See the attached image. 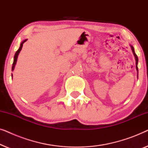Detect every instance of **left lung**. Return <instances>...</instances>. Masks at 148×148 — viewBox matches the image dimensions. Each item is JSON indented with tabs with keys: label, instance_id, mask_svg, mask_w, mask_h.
Listing matches in <instances>:
<instances>
[{
	"label": "left lung",
	"instance_id": "1",
	"mask_svg": "<svg viewBox=\"0 0 148 148\" xmlns=\"http://www.w3.org/2000/svg\"><path fill=\"white\" fill-rule=\"evenodd\" d=\"M131 49H132V51H133V54H134V56H135V60H136V69H137V71H138V67H137V64H138V58H137V54H135V50H134V48L133 47V46H131ZM137 77H138V73H137Z\"/></svg>",
	"mask_w": 148,
	"mask_h": 148
}]
</instances>
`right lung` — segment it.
Wrapping results in <instances>:
<instances>
[{
  "label": "right lung",
  "mask_w": 148,
  "mask_h": 148,
  "mask_svg": "<svg viewBox=\"0 0 148 148\" xmlns=\"http://www.w3.org/2000/svg\"><path fill=\"white\" fill-rule=\"evenodd\" d=\"M26 41H27V40H23V41L21 42V44H20V47H19V48L17 50V51L16 52L15 56H14V61H13V66H12V71L14 70V68H15V64H16V62H17V60L18 55H19L20 51H21V50L22 49V47H23V43H24V42H25ZM11 76L13 77V74H11Z\"/></svg>",
  "instance_id": "add662e5"
}]
</instances>
